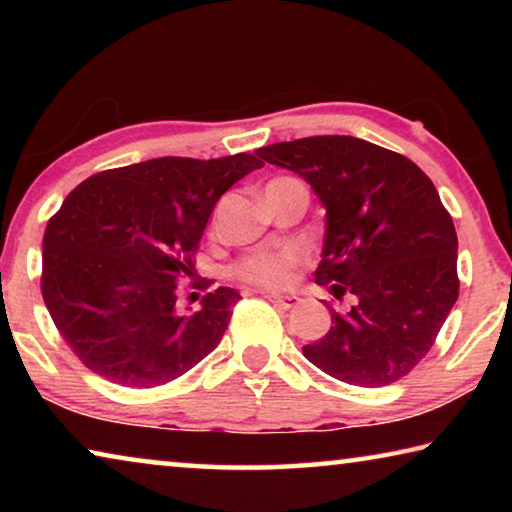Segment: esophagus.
I'll list each match as a JSON object with an SVG mask.
<instances>
[{
    "label": "esophagus",
    "mask_w": 512,
    "mask_h": 512,
    "mask_svg": "<svg viewBox=\"0 0 512 512\" xmlns=\"http://www.w3.org/2000/svg\"><path fill=\"white\" fill-rule=\"evenodd\" d=\"M266 298H268V302H273L275 307H280V309H291V307H296L298 305V296H293V293H266Z\"/></svg>",
    "instance_id": "1"
}]
</instances>
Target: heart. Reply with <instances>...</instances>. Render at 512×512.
<instances>
[{
  "instance_id": "b5f03b06",
  "label": "heart",
  "mask_w": 512,
  "mask_h": 512,
  "mask_svg": "<svg viewBox=\"0 0 512 512\" xmlns=\"http://www.w3.org/2000/svg\"><path fill=\"white\" fill-rule=\"evenodd\" d=\"M298 259V253L291 248L259 250V253L239 259L232 266V275L250 284H262V287H282L289 282Z\"/></svg>"
}]
</instances>
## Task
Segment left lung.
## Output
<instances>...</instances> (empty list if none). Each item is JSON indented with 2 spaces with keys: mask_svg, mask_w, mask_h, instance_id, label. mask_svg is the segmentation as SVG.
<instances>
[{
  "mask_svg": "<svg viewBox=\"0 0 512 512\" xmlns=\"http://www.w3.org/2000/svg\"><path fill=\"white\" fill-rule=\"evenodd\" d=\"M314 189L325 210L316 284L329 332L302 345L329 377L379 388L418 366L458 298L454 221L409 158L350 135H318L259 149Z\"/></svg>",
  "mask_w": 512,
  "mask_h": 512,
  "instance_id": "obj_1",
  "label": "left lung"
}]
</instances>
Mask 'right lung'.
<instances>
[{"label":"right lung","instance_id":"1","mask_svg":"<svg viewBox=\"0 0 512 512\" xmlns=\"http://www.w3.org/2000/svg\"><path fill=\"white\" fill-rule=\"evenodd\" d=\"M248 153L155 158L101 171L74 189L42 239V298L85 366L112 384L178 379L221 343L241 298L219 287L180 309L178 280L214 205L262 169Z\"/></svg>","mask_w":512,"mask_h":512}]
</instances>
